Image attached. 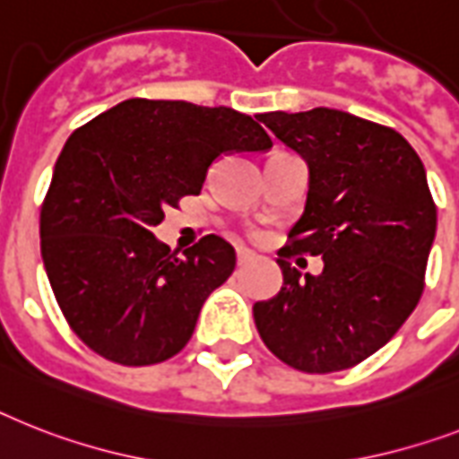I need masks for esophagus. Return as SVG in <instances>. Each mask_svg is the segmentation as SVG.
Instances as JSON below:
<instances>
[{"label": "esophagus", "instance_id": "34e87169", "mask_svg": "<svg viewBox=\"0 0 459 459\" xmlns=\"http://www.w3.org/2000/svg\"><path fill=\"white\" fill-rule=\"evenodd\" d=\"M255 262V255L247 252V249H238V266H247V264Z\"/></svg>", "mask_w": 459, "mask_h": 459}]
</instances>
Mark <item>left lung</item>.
<instances>
[{
	"label": "left lung",
	"mask_w": 459,
	"mask_h": 459,
	"mask_svg": "<svg viewBox=\"0 0 459 459\" xmlns=\"http://www.w3.org/2000/svg\"><path fill=\"white\" fill-rule=\"evenodd\" d=\"M259 122L307 160L308 195L278 252L281 292L252 308L256 330L294 370H346L382 349L422 297L436 236L422 160L396 129L333 108ZM297 254L323 255L324 273L301 276L289 264Z\"/></svg>",
	"instance_id": "8db88e82"
}]
</instances>
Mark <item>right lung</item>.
Here are the masks:
<instances>
[{
    "instance_id": "add662e5",
    "label": "right lung",
    "mask_w": 459,
    "mask_h": 459,
    "mask_svg": "<svg viewBox=\"0 0 459 459\" xmlns=\"http://www.w3.org/2000/svg\"><path fill=\"white\" fill-rule=\"evenodd\" d=\"M273 145L233 108L129 99L70 134L39 214L48 282L73 333L103 359L152 365L191 339L204 299L229 281L236 249L204 236L184 256L152 229L197 195L233 151Z\"/></svg>"
}]
</instances>
